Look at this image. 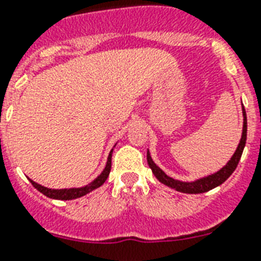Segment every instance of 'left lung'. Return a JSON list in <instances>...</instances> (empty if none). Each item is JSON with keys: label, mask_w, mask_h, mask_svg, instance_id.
I'll list each match as a JSON object with an SVG mask.
<instances>
[{"label": "left lung", "mask_w": 261, "mask_h": 261, "mask_svg": "<svg viewBox=\"0 0 261 261\" xmlns=\"http://www.w3.org/2000/svg\"><path fill=\"white\" fill-rule=\"evenodd\" d=\"M246 141H247V115L246 110H244V106H243V133H242V139L239 142L238 148L233 152V155L231 156L227 164L223 166L219 171L214 172L211 175H207V176H203V178H199L196 180L192 181H181L178 179H174L171 176H168L167 174H164L163 170L158 167L155 162L152 161V158L150 155V151L147 150V163L150 166V168L152 170V174L155 175V178L158 180L163 183V185L168 186V187L174 188L175 191L183 192V194H203V192H207L212 188L218 187V186L223 185L227 179L232 175V172L235 171V168L238 167V163L242 158L243 150L246 147Z\"/></svg>", "instance_id": "1"}]
</instances>
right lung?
I'll use <instances>...</instances> for the list:
<instances>
[{
    "label": "right lung",
    "mask_w": 261,
    "mask_h": 261,
    "mask_svg": "<svg viewBox=\"0 0 261 261\" xmlns=\"http://www.w3.org/2000/svg\"><path fill=\"white\" fill-rule=\"evenodd\" d=\"M114 147H115V146H114ZM113 150H111L110 154H109V158H107L106 166H105L103 171L100 172L97 178L91 181V183H89V185H86V186H83V187L61 188V190H54V188L43 187V186L38 185V183H36L34 180H32V179H29V180H30V183L34 186V188H37L39 192H42V194L45 195V196H47V198L57 199V200H73V199L81 198V196H85V195L89 194V192L94 191L95 188L100 187V186L103 185L105 181H106L107 176H109V174H110V170H111V155H113Z\"/></svg>",
    "instance_id": "add662e5"
}]
</instances>
